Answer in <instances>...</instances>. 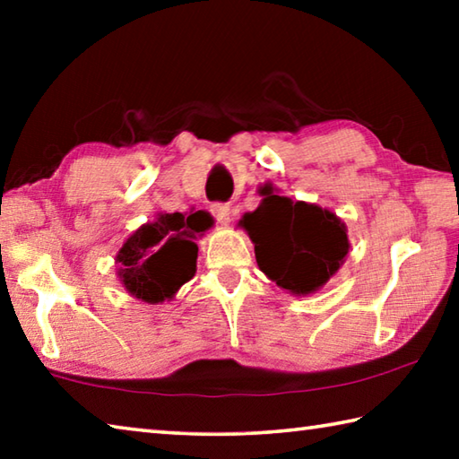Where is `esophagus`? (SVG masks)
I'll return each instance as SVG.
<instances>
[{
	"label": "esophagus",
	"mask_w": 459,
	"mask_h": 459,
	"mask_svg": "<svg viewBox=\"0 0 459 459\" xmlns=\"http://www.w3.org/2000/svg\"><path fill=\"white\" fill-rule=\"evenodd\" d=\"M211 211L214 214V219L221 224H227L230 221V206L224 204V202H214V204L211 206Z\"/></svg>",
	"instance_id": "1"
}]
</instances>
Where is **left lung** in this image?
I'll use <instances>...</instances> for the list:
<instances>
[{
	"mask_svg": "<svg viewBox=\"0 0 459 459\" xmlns=\"http://www.w3.org/2000/svg\"><path fill=\"white\" fill-rule=\"evenodd\" d=\"M261 194V206L240 221L259 269L291 293L320 290L348 253L344 222L325 208L277 196L269 184Z\"/></svg>",
	"mask_w": 459,
	"mask_h": 459,
	"instance_id": "left-lung-1",
	"label": "left lung"
}]
</instances>
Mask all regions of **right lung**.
<instances>
[{"mask_svg":"<svg viewBox=\"0 0 459 459\" xmlns=\"http://www.w3.org/2000/svg\"><path fill=\"white\" fill-rule=\"evenodd\" d=\"M211 222L202 214H160L137 229L117 255L126 290L147 304L169 299L196 273L198 245L194 238Z\"/></svg>","mask_w":459,"mask_h":459,"instance_id":"right-lung-1","label":"right lung"}]
</instances>
